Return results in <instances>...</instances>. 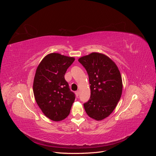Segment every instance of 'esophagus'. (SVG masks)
<instances>
[{
  "label": "esophagus",
  "mask_w": 156,
  "mask_h": 156,
  "mask_svg": "<svg viewBox=\"0 0 156 156\" xmlns=\"http://www.w3.org/2000/svg\"><path fill=\"white\" fill-rule=\"evenodd\" d=\"M75 95H76V96H77V97H78V96H79V90H77V91L75 92Z\"/></svg>",
  "instance_id": "34e87169"
}]
</instances>
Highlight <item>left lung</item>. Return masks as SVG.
<instances>
[{
  "mask_svg": "<svg viewBox=\"0 0 156 156\" xmlns=\"http://www.w3.org/2000/svg\"><path fill=\"white\" fill-rule=\"evenodd\" d=\"M78 60L86 69L90 84V98L84 103V109L92 119L101 120L111 114L121 98L120 71L109 57L101 53H92Z\"/></svg>",
  "mask_w": 156,
  "mask_h": 156,
  "instance_id": "obj_1",
  "label": "left lung"
}]
</instances>
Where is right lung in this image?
<instances>
[{
  "label": "right lung",
  "instance_id": "1",
  "mask_svg": "<svg viewBox=\"0 0 156 156\" xmlns=\"http://www.w3.org/2000/svg\"><path fill=\"white\" fill-rule=\"evenodd\" d=\"M73 57L59 53L45 56L36 69L33 83L36 101L44 114L53 121H60L70 112L75 99L64 79Z\"/></svg>",
  "mask_w": 156,
  "mask_h": 156
}]
</instances>
